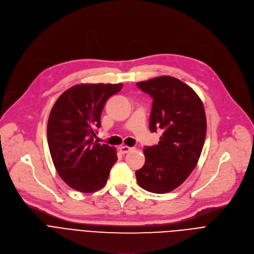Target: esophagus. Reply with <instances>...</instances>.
I'll return each instance as SVG.
<instances>
[{
  "label": "esophagus",
  "instance_id": "esophagus-1",
  "mask_svg": "<svg viewBox=\"0 0 254 254\" xmlns=\"http://www.w3.org/2000/svg\"><path fill=\"white\" fill-rule=\"evenodd\" d=\"M131 150H132V148L127 147V146H122V147L120 148V151H121L122 154H127V153L130 152Z\"/></svg>",
  "mask_w": 254,
  "mask_h": 254
}]
</instances>
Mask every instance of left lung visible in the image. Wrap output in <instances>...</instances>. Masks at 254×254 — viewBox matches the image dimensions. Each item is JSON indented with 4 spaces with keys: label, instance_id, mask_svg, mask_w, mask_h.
Instances as JSON below:
<instances>
[{
    "label": "left lung",
    "instance_id": "left-lung-1",
    "mask_svg": "<svg viewBox=\"0 0 254 254\" xmlns=\"http://www.w3.org/2000/svg\"><path fill=\"white\" fill-rule=\"evenodd\" d=\"M136 86L154 99L151 131H163L158 144L143 150L146 162L135 172L137 184L152 193H169L184 183L199 161L207 129L204 106L189 85L172 76Z\"/></svg>",
    "mask_w": 254,
    "mask_h": 254
}]
</instances>
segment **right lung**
Returning <instances> with one entry per match:
<instances>
[{
    "label": "right lung",
    "mask_w": 254,
    "mask_h": 254,
    "mask_svg": "<svg viewBox=\"0 0 254 254\" xmlns=\"http://www.w3.org/2000/svg\"><path fill=\"white\" fill-rule=\"evenodd\" d=\"M122 88V83L77 84L65 90L52 107L49 151L58 175L74 190L93 193L104 187L118 161L116 149L94 137L106 100Z\"/></svg>",
    "instance_id": "add662e5"
}]
</instances>
